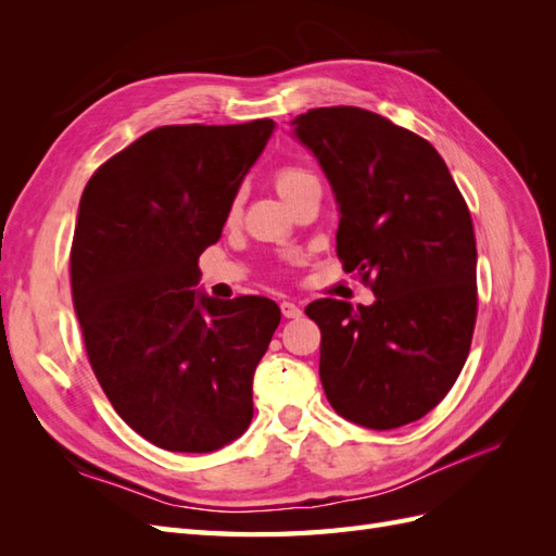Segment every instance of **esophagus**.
Here are the masks:
<instances>
[{
    "mask_svg": "<svg viewBox=\"0 0 556 556\" xmlns=\"http://www.w3.org/2000/svg\"><path fill=\"white\" fill-rule=\"evenodd\" d=\"M280 313H282V317L292 319V317H299V315H301V308L294 304V301H282V304H280Z\"/></svg>",
    "mask_w": 556,
    "mask_h": 556,
    "instance_id": "34e87169",
    "label": "esophagus"
}]
</instances>
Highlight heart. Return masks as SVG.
Instances as JSON below:
<instances>
[{
  "mask_svg": "<svg viewBox=\"0 0 556 556\" xmlns=\"http://www.w3.org/2000/svg\"><path fill=\"white\" fill-rule=\"evenodd\" d=\"M308 178H313V174H311V172L301 169V166L288 164V166H280V169L276 172L274 182H276V190L280 192V197L285 199V197H288L294 188H299V185L304 182V180H308ZM239 211H241V199H239V197H233V199H231V204H229V208H227V217H229V220H233V217L239 215Z\"/></svg>",
  "mask_w": 556,
  "mask_h": 556,
  "instance_id": "heart-1",
  "label": "heart"
}]
</instances>
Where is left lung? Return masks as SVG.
Here are the masks:
<instances>
[{
  "mask_svg": "<svg viewBox=\"0 0 556 556\" xmlns=\"http://www.w3.org/2000/svg\"><path fill=\"white\" fill-rule=\"evenodd\" d=\"M341 208L336 255L374 290L371 306H306L331 408L366 429H396L445 399L478 317L476 233L443 157L415 131L357 106L296 115Z\"/></svg>",
  "mask_w": 556,
  "mask_h": 556,
  "instance_id": "obj_1",
  "label": "left lung"
}]
</instances>
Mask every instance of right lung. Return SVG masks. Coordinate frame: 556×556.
Returning <instances> with one entry per match:
<instances>
[{"instance_id": "right-lung-1", "label": "right lung", "mask_w": 556, "mask_h": 556, "mask_svg": "<svg viewBox=\"0 0 556 556\" xmlns=\"http://www.w3.org/2000/svg\"><path fill=\"white\" fill-rule=\"evenodd\" d=\"M274 121L164 125L106 160L80 197L72 299L92 371L125 422L169 452H213L252 419V374L280 308L197 296Z\"/></svg>"}]
</instances>
